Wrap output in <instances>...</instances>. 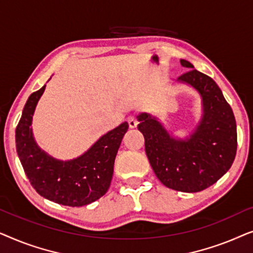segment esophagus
Instances as JSON below:
<instances>
[{
	"label": "esophagus",
	"instance_id": "esophagus-1",
	"mask_svg": "<svg viewBox=\"0 0 253 253\" xmlns=\"http://www.w3.org/2000/svg\"><path fill=\"white\" fill-rule=\"evenodd\" d=\"M127 124H129V126L131 129H134V127L137 126V120L134 116H130L127 117Z\"/></svg>",
	"mask_w": 253,
	"mask_h": 253
}]
</instances>
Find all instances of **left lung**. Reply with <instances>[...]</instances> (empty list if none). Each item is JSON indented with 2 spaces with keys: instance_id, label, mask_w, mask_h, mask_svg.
<instances>
[{
  "instance_id": "obj_1",
  "label": "left lung",
  "mask_w": 253,
  "mask_h": 253,
  "mask_svg": "<svg viewBox=\"0 0 253 253\" xmlns=\"http://www.w3.org/2000/svg\"><path fill=\"white\" fill-rule=\"evenodd\" d=\"M189 70L178 81L192 85L203 96L204 116L189 140H175L150 114L137 116L145 151L162 184L182 192L203 191L222 177L237 150L236 121L219 86L209 76L181 60Z\"/></svg>"
}]
</instances>
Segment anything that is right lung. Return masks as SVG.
Here are the masks:
<instances>
[{"mask_svg":"<svg viewBox=\"0 0 253 253\" xmlns=\"http://www.w3.org/2000/svg\"><path fill=\"white\" fill-rule=\"evenodd\" d=\"M46 85L27 99L16 127V148L31 185L43 198L64 206L88 205L105 195L114 172V162L127 131L126 122L102 136L84 155L57 161L37 146L31 123Z\"/></svg>","mask_w":253,"mask_h":253,"instance_id":"obj_1","label":"right lung"}]
</instances>
